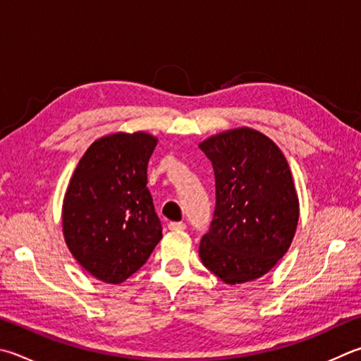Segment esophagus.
Listing matches in <instances>:
<instances>
[{
	"label": "esophagus",
	"instance_id": "esophagus-1",
	"mask_svg": "<svg viewBox=\"0 0 361 361\" xmlns=\"http://www.w3.org/2000/svg\"><path fill=\"white\" fill-rule=\"evenodd\" d=\"M169 228H170V231H185L186 224H185V222H181V221H172L169 224Z\"/></svg>",
	"mask_w": 361,
	"mask_h": 361
}]
</instances>
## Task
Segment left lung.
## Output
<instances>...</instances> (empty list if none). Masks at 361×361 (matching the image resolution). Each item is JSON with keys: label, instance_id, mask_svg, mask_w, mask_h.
<instances>
[{"label": "left lung", "instance_id": "obj_1", "mask_svg": "<svg viewBox=\"0 0 361 361\" xmlns=\"http://www.w3.org/2000/svg\"><path fill=\"white\" fill-rule=\"evenodd\" d=\"M216 205L200 240L202 264L227 284L264 276L289 249L298 197L284 154L259 130L240 128L209 137Z\"/></svg>", "mask_w": 361, "mask_h": 361}]
</instances>
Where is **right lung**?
I'll return each instance as SVG.
<instances>
[{
    "mask_svg": "<svg viewBox=\"0 0 361 361\" xmlns=\"http://www.w3.org/2000/svg\"><path fill=\"white\" fill-rule=\"evenodd\" d=\"M156 139L145 133L114 134L78 161L63 203V232L85 270L120 284L145 265L162 238L161 219L147 188Z\"/></svg>",
    "mask_w": 361,
    "mask_h": 361,
    "instance_id": "right-lung-1",
    "label": "right lung"
}]
</instances>
